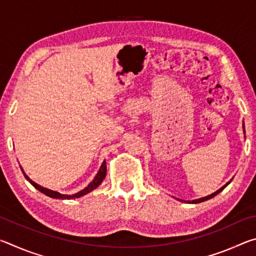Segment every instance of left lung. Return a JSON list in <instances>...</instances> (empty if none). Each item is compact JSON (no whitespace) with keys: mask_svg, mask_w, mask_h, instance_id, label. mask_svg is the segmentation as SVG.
<instances>
[{"mask_svg":"<svg viewBox=\"0 0 256 256\" xmlns=\"http://www.w3.org/2000/svg\"><path fill=\"white\" fill-rule=\"evenodd\" d=\"M242 132H244V134H245V126H244V123H242ZM230 182H232V180L228 182V183H226L224 184L222 188H220L218 190H216L214 193H212V194H210V196H204V198H196V200H192V201H184V202H188V203H201V202H204V201H206V200H210V198H212L214 196H216V194H219L220 192H222V190L226 188V186L228 185V184H230ZM180 201H183V200H180Z\"/></svg>","mask_w":256,"mask_h":256,"instance_id":"8db88e82","label":"left lung"}]
</instances>
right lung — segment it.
Here are the masks:
<instances>
[{"mask_svg":"<svg viewBox=\"0 0 256 256\" xmlns=\"http://www.w3.org/2000/svg\"><path fill=\"white\" fill-rule=\"evenodd\" d=\"M21 170H22L24 175L26 177V180H27L30 184H32L34 188H37L40 192L44 193L45 196H50V198H60V200H71V198H81L86 196V194H88L92 192V190H96L99 185L102 184V182L104 180V178L106 177V172H107V168H106V160H104L100 168H99V170L97 172V175L94 176V178L92 180V182H90L89 185L86 186V188H84V190H79L78 193H74V194H71V196H68V194H62L60 192H56V190H50V188H42V186H40V184L34 183V180H32L29 178V176L26 174L24 168L20 166Z\"/></svg>","mask_w":256,"mask_h":256,"instance_id":"add662e5","label":"right lung"}]
</instances>
